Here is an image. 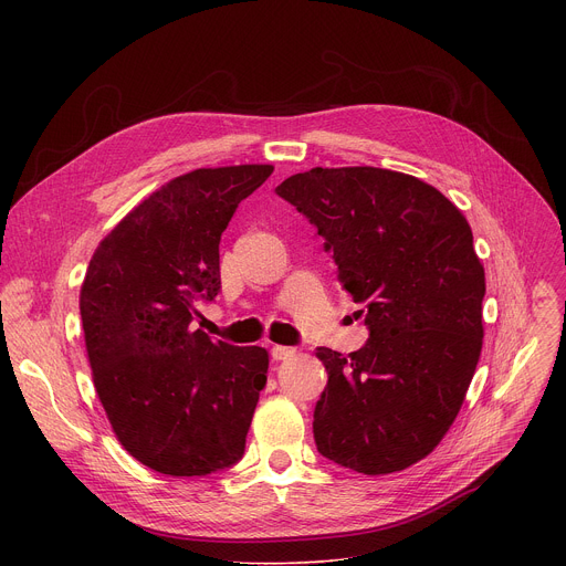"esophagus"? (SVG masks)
<instances>
[{"mask_svg":"<svg viewBox=\"0 0 566 566\" xmlns=\"http://www.w3.org/2000/svg\"><path fill=\"white\" fill-rule=\"evenodd\" d=\"M271 356L273 360H289L295 356V349L293 347H282V345H273L271 349Z\"/></svg>","mask_w":566,"mask_h":566,"instance_id":"esophagus-1","label":"esophagus"}]
</instances>
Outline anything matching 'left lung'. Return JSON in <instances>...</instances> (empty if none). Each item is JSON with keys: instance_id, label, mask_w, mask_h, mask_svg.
I'll use <instances>...</instances> for the list:
<instances>
[{"instance_id": "obj_1", "label": "left lung", "mask_w": 566, "mask_h": 566, "mask_svg": "<svg viewBox=\"0 0 566 566\" xmlns=\"http://www.w3.org/2000/svg\"><path fill=\"white\" fill-rule=\"evenodd\" d=\"M334 253L369 338L317 347L329 380L313 412L317 452L363 474L428 457L457 419L481 354L483 266L461 210L417 177L313 168L275 188Z\"/></svg>"}]
</instances>
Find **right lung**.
I'll return each instance as SVG.
<instances>
[{
  "instance_id": "add662e5",
  "label": "right lung",
  "mask_w": 566,
  "mask_h": 566,
  "mask_svg": "<svg viewBox=\"0 0 566 566\" xmlns=\"http://www.w3.org/2000/svg\"><path fill=\"white\" fill-rule=\"evenodd\" d=\"M273 166L201 168L138 203L96 249L80 315L94 385L123 448L172 476L244 457L269 352L197 329L221 291L219 241Z\"/></svg>"
}]
</instances>
